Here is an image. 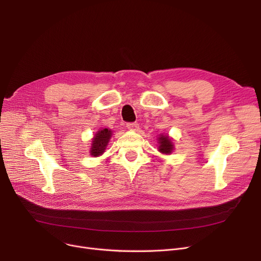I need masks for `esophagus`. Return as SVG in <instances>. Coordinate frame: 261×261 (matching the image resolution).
Masks as SVG:
<instances>
[{
	"label": "esophagus",
	"instance_id": "34e87169",
	"mask_svg": "<svg viewBox=\"0 0 261 261\" xmlns=\"http://www.w3.org/2000/svg\"><path fill=\"white\" fill-rule=\"evenodd\" d=\"M126 127L130 130H133V131H136L139 129V123L138 122H127L126 123Z\"/></svg>",
	"mask_w": 261,
	"mask_h": 261
}]
</instances>
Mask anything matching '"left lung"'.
I'll return each instance as SVG.
<instances>
[{
	"label": "left lung",
	"mask_w": 261,
	"mask_h": 261,
	"mask_svg": "<svg viewBox=\"0 0 261 261\" xmlns=\"http://www.w3.org/2000/svg\"><path fill=\"white\" fill-rule=\"evenodd\" d=\"M159 151L164 154H170L173 150V143L172 140L169 138L168 135H163L161 134L159 138Z\"/></svg>",
	"instance_id": "obj_1"
}]
</instances>
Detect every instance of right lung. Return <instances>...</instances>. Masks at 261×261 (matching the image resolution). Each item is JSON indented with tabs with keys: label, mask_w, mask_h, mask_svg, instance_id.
I'll return each mask as SVG.
<instances>
[{
	"label": "right lung",
	"mask_w": 261,
	"mask_h": 261,
	"mask_svg": "<svg viewBox=\"0 0 261 261\" xmlns=\"http://www.w3.org/2000/svg\"><path fill=\"white\" fill-rule=\"evenodd\" d=\"M111 138H112V131L107 128L99 130L97 133H96L92 141L91 151H90L91 155L95 158L101 155L105 152L106 147Z\"/></svg>",
	"instance_id": "add662e5"
}]
</instances>
